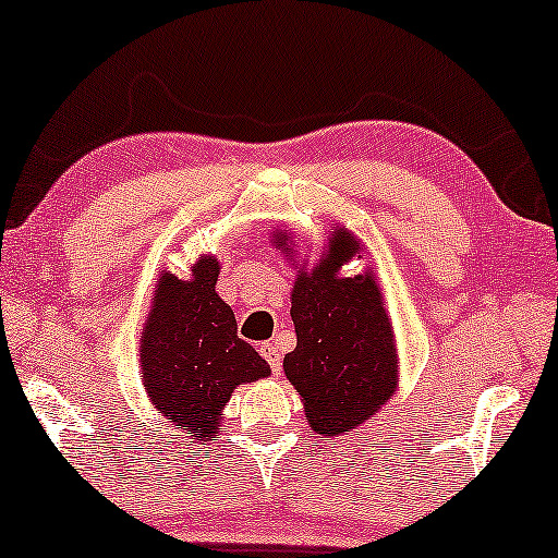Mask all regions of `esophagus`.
Wrapping results in <instances>:
<instances>
[{
    "instance_id": "obj_1",
    "label": "esophagus",
    "mask_w": 558,
    "mask_h": 558,
    "mask_svg": "<svg viewBox=\"0 0 558 558\" xmlns=\"http://www.w3.org/2000/svg\"><path fill=\"white\" fill-rule=\"evenodd\" d=\"M260 354H263V359L268 361L270 364V368H272V374H280V349L276 347V343L272 341H268V343H263L260 347Z\"/></svg>"
}]
</instances>
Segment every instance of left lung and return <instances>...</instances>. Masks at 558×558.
<instances>
[{"instance_id": "left-lung-1", "label": "left lung", "mask_w": 558, "mask_h": 558, "mask_svg": "<svg viewBox=\"0 0 558 558\" xmlns=\"http://www.w3.org/2000/svg\"><path fill=\"white\" fill-rule=\"evenodd\" d=\"M272 247L295 265L290 318L298 343L282 359L288 381L303 399L313 433L339 437L381 410L397 391L399 354L376 268L341 276L366 247L336 222L313 268L295 263V240L286 227L272 230Z\"/></svg>"}]
</instances>
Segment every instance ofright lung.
Instances as JSON below:
<instances>
[{"label": "right lung", "mask_w": 558, "mask_h": 558, "mask_svg": "<svg viewBox=\"0 0 558 558\" xmlns=\"http://www.w3.org/2000/svg\"><path fill=\"white\" fill-rule=\"evenodd\" d=\"M219 260L202 255L190 278L161 270L141 331V381L163 420L192 439L222 433V410L240 384L270 366L238 336L230 305L217 295Z\"/></svg>", "instance_id": "obj_1"}]
</instances>
